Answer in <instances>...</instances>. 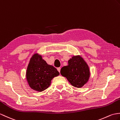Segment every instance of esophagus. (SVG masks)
<instances>
[{
    "label": "esophagus",
    "mask_w": 120,
    "mask_h": 120,
    "mask_svg": "<svg viewBox=\"0 0 120 120\" xmlns=\"http://www.w3.org/2000/svg\"><path fill=\"white\" fill-rule=\"evenodd\" d=\"M57 70H58V71L59 72H60V70H61V68H57Z\"/></svg>",
    "instance_id": "esophagus-1"
}]
</instances>
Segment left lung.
Masks as SVG:
<instances>
[{"label":"left lung","mask_w":120,"mask_h":120,"mask_svg":"<svg viewBox=\"0 0 120 120\" xmlns=\"http://www.w3.org/2000/svg\"><path fill=\"white\" fill-rule=\"evenodd\" d=\"M68 65L61 69L60 73L71 84L80 88L87 83L90 76L88 66L79 56H73L68 61Z\"/></svg>","instance_id":"8db88e82"}]
</instances>
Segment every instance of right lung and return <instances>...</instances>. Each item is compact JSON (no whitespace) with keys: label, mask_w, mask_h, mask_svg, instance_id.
<instances>
[{"label":"right lung","mask_w":120,"mask_h":120,"mask_svg":"<svg viewBox=\"0 0 120 120\" xmlns=\"http://www.w3.org/2000/svg\"><path fill=\"white\" fill-rule=\"evenodd\" d=\"M59 75L56 68L47 64L41 56L35 54L30 58L26 76L29 84L33 90L42 91L48 88L52 78Z\"/></svg>","instance_id":"obj_1"}]
</instances>
